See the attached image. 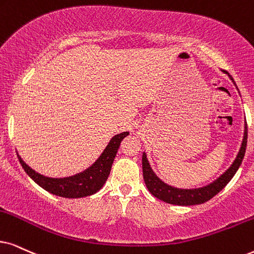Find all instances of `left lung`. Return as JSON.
Returning a JSON list of instances; mask_svg holds the SVG:
<instances>
[{"label": "left lung", "mask_w": 254, "mask_h": 254, "mask_svg": "<svg viewBox=\"0 0 254 254\" xmlns=\"http://www.w3.org/2000/svg\"><path fill=\"white\" fill-rule=\"evenodd\" d=\"M227 76L230 77L231 81L236 85V82L233 78L226 72ZM237 88V85H236ZM238 89V88H237ZM246 144H247V124L245 122V127H244V136L242 140V145L237 153V157L234 158L232 164L230 168L226 170L225 172L221 175L213 182L208 183V184L200 186V188H192V189H182V188H175V186L169 185L168 183L162 181L158 176L156 175L152 168H151L149 159L145 152H143L142 157V165H143V177L144 182L147 190L150 193L155 195L156 198L160 199V200L165 201V203L172 204V205H181V206H189V205H198L203 204L205 201L210 200L213 198L218 192H220L227 185L236 172L238 171L240 164H242L244 156H245L246 151Z\"/></svg>", "instance_id": "8db88e82"}]
</instances>
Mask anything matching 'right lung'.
Wrapping results in <instances>:
<instances>
[{
  "mask_svg": "<svg viewBox=\"0 0 254 254\" xmlns=\"http://www.w3.org/2000/svg\"><path fill=\"white\" fill-rule=\"evenodd\" d=\"M129 134V131L118 133L110 139L101 156L84 171L63 178H53L41 175L29 166L21 156L17 157L22 168L33 181L50 193L63 198H83L96 193L103 188L110 175L112 163L120 149L121 142Z\"/></svg>",
  "mask_w": 254,
  "mask_h": 254,
  "instance_id": "1",
  "label": "right lung"
}]
</instances>
